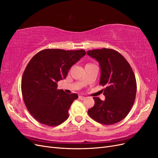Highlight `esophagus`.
Returning a JSON list of instances; mask_svg holds the SVG:
<instances>
[{"label":"esophagus","instance_id":"1","mask_svg":"<svg viewBox=\"0 0 158 158\" xmlns=\"http://www.w3.org/2000/svg\"><path fill=\"white\" fill-rule=\"evenodd\" d=\"M85 98V97L82 96V95H80V96H79V99H81V100H83V99H84Z\"/></svg>","mask_w":158,"mask_h":158}]
</instances>
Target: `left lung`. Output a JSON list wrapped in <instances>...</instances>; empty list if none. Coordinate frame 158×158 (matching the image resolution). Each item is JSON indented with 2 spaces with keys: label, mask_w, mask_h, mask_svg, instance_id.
Wrapping results in <instances>:
<instances>
[{
  "label": "left lung",
  "mask_w": 158,
  "mask_h": 158,
  "mask_svg": "<svg viewBox=\"0 0 158 158\" xmlns=\"http://www.w3.org/2000/svg\"><path fill=\"white\" fill-rule=\"evenodd\" d=\"M101 67L99 84L103 89L105 101L94 97L95 104L88 109L89 116L103 125H113L125 118L135 102L136 81L131 65L121 53L111 49L88 51Z\"/></svg>",
  "instance_id": "left-lung-1"
}]
</instances>
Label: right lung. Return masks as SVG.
Listing matches in <instances>:
<instances>
[{
	"label": "right lung",
	"instance_id": "right-lung-1",
	"mask_svg": "<svg viewBox=\"0 0 158 158\" xmlns=\"http://www.w3.org/2000/svg\"><path fill=\"white\" fill-rule=\"evenodd\" d=\"M85 55L84 50L46 49L38 52L27 64L22 78L23 102L30 114L47 126L55 127L69 117V109L78 98L57 89L69 69Z\"/></svg>",
	"mask_w": 158,
	"mask_h": 158
}]
</instances>
